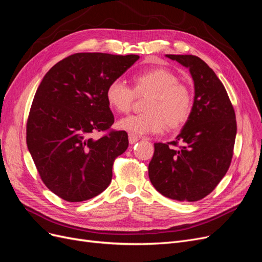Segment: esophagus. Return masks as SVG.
<instances>
[{
  "mask_svg": "<svg viewBox=\"0 0 262 262\" xmlns=\"http://www.w3.org/2000/svg\"><path fill=\"white\" fill-rule=\"evenodd\" d=\"M138 141H139V138L136 136V134L129 133V142H130V144H134V143H137Z\"/></svg>",
  "mask_w": 262,
  "mask_h": 262,
  "instance_id": "obj_1",
  "label": "esophagus"
}]
</instances>
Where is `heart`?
<instances>
[{"mask_svg": "<svg viewBox=\"0 0 262 262\" xmlns=\"http://www.w3.org/2000/svg\"><path fill=\"white\" fill-rule=\"evenodd\" d=\"M133 89L121 80H114L106 89L108 106L119 114L130 112L137 96H149L144 101V114L124 117L118 121L119 129L137 136L161 133L166 126L175 130L191 116L193 96L178 76L165 68L146 69L132 77Z\"/></svg>", "mask_w": 262, "mask_h": 262, "instance_id": "heart-1", "label": "heart"}]
</instances>
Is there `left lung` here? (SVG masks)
Masks as SVG:
<instances>
[{"label": "left lung", "mask_w": 262, "mask_h": 262, "mask_svg": "<svg viewBox=\"0 0 262 262\" xmlns=\"http://www.w3.org/2000/svg\"><path fill=\"white\" fill-rule=\"evenodd\" d=\"M189 68L194 83L192 113L175 141L155 143L148 177L163 195L194 202L210 194L233 158L237 124L224 85L192 54H166Z\"/></svg>", "instance_id": "8db88e82"}]
</instances>
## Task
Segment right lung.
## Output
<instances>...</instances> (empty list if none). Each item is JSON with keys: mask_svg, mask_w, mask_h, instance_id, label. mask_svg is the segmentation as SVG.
Instances as JSON below:
<instances>
[{"mask_svg": "<svg viewBox=\"0 0 262 262\" xmlns=\"http://www.w3.org/2000/svg\"><path fill=\"white\" fill-rule=\"evenodd\" d=\"M139 58L75 53L42 78L30 107L26 142L43 184L61 199L89 200L112 182L114 162L129 140L125 131L110 130L115 118L106 89ZM95 132L107 133L94 139Z\"/></svg>", "mask_w": 262, "mask_h": 262, "instance_id": "add662e5", "label": "right lung"}]
</instances>
